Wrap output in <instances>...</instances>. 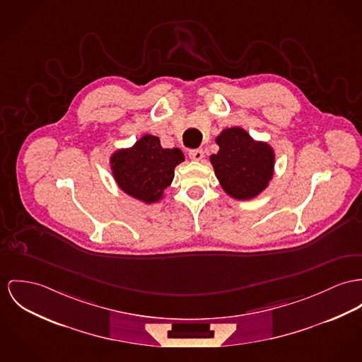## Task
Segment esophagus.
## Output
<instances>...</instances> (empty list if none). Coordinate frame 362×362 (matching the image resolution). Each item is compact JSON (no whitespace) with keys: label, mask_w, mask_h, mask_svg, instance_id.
<instances>
[{"label":"esophagus","mask_w":362,"mask_h":362,"mask_svg":"<svg viewBox=\"0 0 362 362\" xmlns=\"http://www.w3.org/2000/svg\"><path fill=\"white\" fill-rule=\"evenodd\" d=\"M189 157L193 161H201L204 158V151L201 148H195V150H190L189 151Z\"/></svg>","instance_id":"obj_1"}]
</instances>
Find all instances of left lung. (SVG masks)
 <instances>
[{
  "instance_id": "obj_1",
  "label": "left lung",
  "mask_w": 362,
  "mask_h": 362,
  "mask_svg": "<svg viewBox=\"0 0 362 362\" xmlns=\"http://www.w3.org/2000/svg\"><path fill=\"white\" fill-rule=\"evenodd\" d=\"M219 151L209 157L223 192L245 201L262 194L274 176L272 144L253 139L241 127L226 128L216 136Z\"/></svg>"
}]
</instances>
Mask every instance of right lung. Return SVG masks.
<instances>
[{
  "mask_svg": "<svg viewBox=\"0 0 362 362\" xmlns=\"http://www.w3.org/2000/svg\"><path fill=\"white\" fill-rule=\"evenodd\" d=\"M183 161L180 148H164L157 136L146 134L134 146L115 150L110 156V169L125 194L151 205L165 197L175 168Z\"/></svg>",
  "mask_w": 362,
  "mask_h": 362,
  "instance_id": "right-lung-1",
  "label": "right lung"
}]
</instances>
